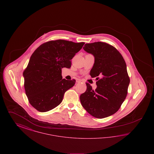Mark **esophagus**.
Here are the masks:
<instances>
[{"mask_svg": "<svg viewBox=\"0 0 154 154\" xmlns=\"http://www.w3.org/2000/svg\"><path fill=\"white\" fill-rule=\"evenodd\" d=\"M82 81L81 80V79H77V81H76V82H78V83H79V82H81Z\"/></svg>", "mask_w": 154, "mask_h": 154, "instance_id": "1", "label": "esophagus"}]
</instances>
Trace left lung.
<instances>
[{"instance_id": "8db88e82", "label": "left lung", "mask_w": 154, "mask_h": 154, "mask_svg": "<svg viewBox=\"0 0 154 154\" xmlns=\"http://www.w3.org/2000/svg\"><path fill=\"white\" fill-rule=\"evenodd\" d=\"M83 48L95 57L90 75L96 77L97 88L94 90L86 82L87 90L80 95L81 103L94 117H109L119 109L128 94L130 79L124 59L114 47L106 43L85 44Z\"/></svg>"}]
</instances>
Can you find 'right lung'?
<instances>
[{"instance_id":"right-lung-1","label":"right lung","mask_w":154,"mask_h":154,"mask_svg":"<svg viewBox=\"0 0 154 154\" xmlns=\"http://www.w3.org/2000/svg\"><path fill=\"white\" fill-rule=\"evenodd\" d=\"M84 44L52 40L40 45L32 54L23 75L26 95L35 109L46 112L62 102L65 92L75 82L74 79H62V68H70L71 59Z\"/></svg>"}]
</instances>
